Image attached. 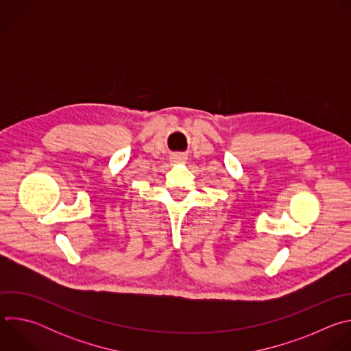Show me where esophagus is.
<instances>
[{
    "instance_id": "34e87169",
    "label": "esophagus",
    "mask_w": 351,
    "mask_h": 351,
    "mask_svg": "<svg viewBox=\"0 0 351 351\" xmlns=\"http://www.w3.org/2000/svg\"><path fill=\"white\" fill-rule=\"evenodd\" d=\"M186 157L183 154H175L171 157V162L175 164V165H179V164H184L186 162Z\"/></svg>"
}]
</instances>
